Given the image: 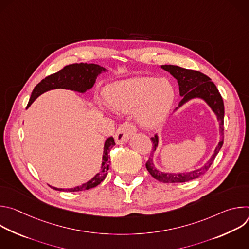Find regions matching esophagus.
<instances>
[{
    "mask_svg": "<svg viewBox=\"0 0 249 249\" xmlns=\"http://www.w3.org/2000/svg\"><path fill=\"white\" fill-rule=\"evenodd\" d=\"M137 129L136 127L129 122H125L119 126L115 133V142L117 145H121L126 143V142L133 136L135 135Z\"/></svg>",
    "mask_w": 249,
    "mask_h": 249,
    "instance_id": "1",
    "label": "esophagus"
}]
</instances>
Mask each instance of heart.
Segmentation results:
<instances>
[{
  "mask_svg": "<svg viewBox=\"0 0 249 249\" xmlns=\"http://www.w3.org/2000/svg\"><path fill=\"white\" fill-rule=\"evenodd\" d=\"M104 97L116 111L135 110L137 122L142 127L152 129L167 117L174 101V89L165 78L134 77L108 85Z\"/></svg>",
  "mask_w": 249,
  "mask_h": 249,
  "instance_id": "obj_1",
  "label": "heart"
}]
</instances>
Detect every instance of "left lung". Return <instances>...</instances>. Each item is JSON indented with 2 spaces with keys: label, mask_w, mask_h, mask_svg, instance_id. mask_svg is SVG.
<instances>
[{
  "label": "left lung",
  "mask_w": 249,
  "mask_h": 249,
  "mask_svg": "<svg viewBox=\"0 0 249 249\" xmlns=\"http://www.w3.org/2000/svg\"><path fill=\"white\" fill-rule=\"evenodd\" d=\"M161 69L168 72L174 79H176L179 87V94L182 97L180 100L178 107L175 108V111L178 110L181 106L186 104L192 99L199 98L211 108V110L215 113L220 128V142L217 145L214 153L208 160V161L200 168L191 170L189 172H163L159 170L154 163V154L157 151L159 146V135L156 134L151 138L154 149L151 153L149 160L146 162V167L151 175L157 180L163 183H178V182H187L193 180L197 177L204 174L211 164L214 161L216 156L220 152L224 144V117H225V107L223 98L216 87V85L211 82V79L194 70H188L181 68L179 66L174 65H161Z\"/></svg>",
  "instance_id": "1"
}]
</instances>
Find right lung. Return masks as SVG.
<instances>
[{"instance_id": "obj_1", "label": "right lung", "mask_w": 249, "mask_h": 249, "mask_svg": "<svg viewBox=\"0 0 249 249\" xmlns=\"http://www.w3.org/2000/svg\"><path fill=\"white\" fill-rule=\"evenodd\" d=\"M106 72V69L96 65V64H72L64 67L58 73L50 75L42 80L39 84L36 85L32 90L31 96L29 98L27 107L32 104V102L36 99L42 93L49 91L51 89H70L79 93H86L89 90L94 83L96 78L101 74ZM115 146V142L112 137H109L105 140L103 145V153H102V161L99 172L96 173L91 179L89 181L73 187V188H57L49 185L51 188L58 190V191H65V192H78L84 191L88 189H91L98 184H100L104 179L106 175H107V170L109 169V152L110 149Z\"/></svg>"}]
</instances>
